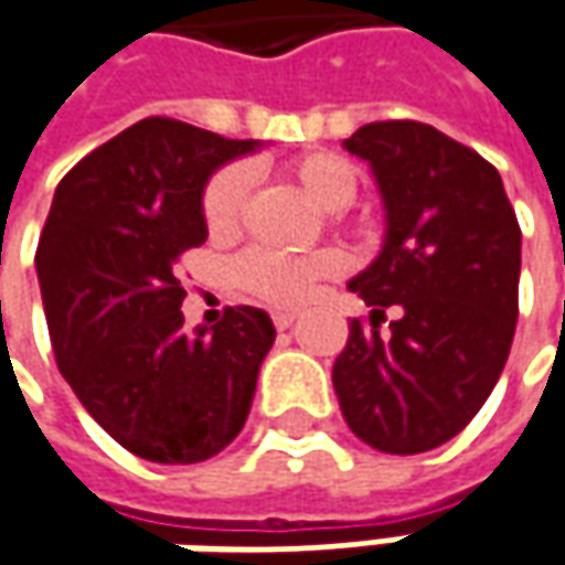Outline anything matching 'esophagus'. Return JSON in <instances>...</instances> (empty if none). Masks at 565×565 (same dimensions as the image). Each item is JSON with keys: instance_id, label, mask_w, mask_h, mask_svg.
I'll list each match as a JSON object with an SVG mask.
<instances>
[{"instance_id": "obj_1", "label": "esophagus", "mask_w": 565, "mask_h": 565, "mask_svg": "<svg viewBox=\"0 0 565 565\" xmlns=\"http://www.w3.org/2000/svg\"><path fill=\"white\" fill-rule=\"evenodd\" d=\"M271 319H275V328H278V331H287V328H294L297 312H275Z\"/></svg>"}]
</instances>
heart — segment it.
Here are the masks:
<instances>
[{
    "label": "heart",
    "instance_id": "heart-1",
    "mask_svg": "<svg viewBox=\"0 0 565 565\" xmlns=\"http://www.w3.org/2000/svg\"><path fill=\"white\" fill-rule=\"evenodd\" d=\"M287 174L300 186L302 196L321 212H338L356 193V171L353 166L331 156L312 152L287 166ZM249 171L244 166H231L218 171L203 193V218L209 234L224 237L241 222ZM343 268L338 253H309V256H284L268 249H249L234 263V278L246 294L271 302V306H297L302 302L321 278H331Z\"/></svg>",
    "mask_w": 565,
    "mask_h": 565
}]
</instances>
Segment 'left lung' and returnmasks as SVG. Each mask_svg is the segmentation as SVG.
<instances>
[{
    "instance_id": "left-lung-1",
    "label": "left lung",
    "mask_w": 565,
    "mask_h": 565,
    "mask_svg": "<svg viewBox=\"0 0 565 565\" xmlns=\"http://www.w3.org/2000/svg\"><path fill=\"white\" fill-rule=\"evenodd\" d=\"M343 149L372 168L384 244L347 284L372 312L350 321L331 379L356 438L425 454L472 422L507 365L522 231L497 168L431 125L375 121Z\"/></svg>"
}]
</instances>
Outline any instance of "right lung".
Instances as JSON below:
<instances>
[{
	"label": "right lung",
	"instance_id": "obj_1",
	"mask_svg": "<svg viewBox=\"0 0 565 565\" xmlns=\"http://www.w3.org/2000/svg\"><path fill=\"white\" fill-rule=\"evenodd\" d=\"M263 147L143 118L62 178L36 278L62 375L125 450L186 466L241 435L275 324L256 306L186 328L178 256L209 237L203 190Z\"/></svg>",
	"mask_w": 565,
	"mask_h": 565
}]
</instances>
